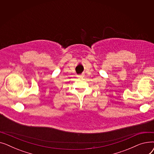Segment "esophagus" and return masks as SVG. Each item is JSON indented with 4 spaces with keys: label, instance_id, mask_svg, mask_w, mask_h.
Returning <instances> with one entry per match:
<instances>
[{
    "label": "esophagus",
    "instance_id": "1",
    "mask_svg": "<svg viewBox=\"0 0 154 154\" xmlns=\"http://www.w3.org/2000/svg\"><path fill=\"white\" fill-rule=\"evenodd\" d=\"M78 77H83V75H79L77 76Z\"/></svg>",
    "mask_w": 154,
    "mask_h": 154
}]
</instances>
